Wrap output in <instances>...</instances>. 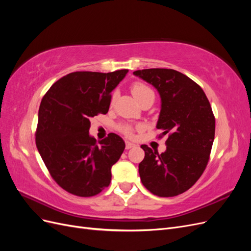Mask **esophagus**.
Wrapping results in <instances>:
<instances>
[{"label":"esophagus","instance_id":"esophagus-1","mask_svg":"<svg viewBox=\"0 0 251 251\" xmlns=\"http://www.w3.org/2000/svg\"><path fill=\"white\" fill-rule=\"evenodd\" d=\"M134 147H135L134 143H132V142H130V141H126V150H130V149H132V148H134Z\"/></svg>","mask_w":251,"mask_h":251}]
</instances>
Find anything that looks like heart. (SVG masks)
I'll return each instance as SVG.
<instances>
[{
  "label": "heart",
  "mask_w": 251,
  "mask_h": 251,
  "mask_svg": "<svg viewBox=\"0 0 251 251\" xmlns=\"http://www.w3.org/2000/svg\"><path fill=\"white\" fill-rule=\"evenodd\" d=\"M131 90H132V93H133L134 97L139 102L143 100L144 97L148 96L151 93H153V91H151L148 86L144 85V83H141V82H135L132 86ZM114 97H115V95L113 96V100H114ZM119 131L121 133H124L126 136H131L133 133V128L131 126L121 125V126H119Z\"/></svg>",
  "instance_id": "1"
}]
</instances>
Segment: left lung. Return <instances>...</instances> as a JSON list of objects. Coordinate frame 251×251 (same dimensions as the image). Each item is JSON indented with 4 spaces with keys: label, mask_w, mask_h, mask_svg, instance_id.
<instances>
[{
    "label": "left lung",
    "mask_w": 251,
    "mask_h": 251,
    "mask_svg": "<svg viewBox=\"0 0 251 251\" xmlns=\"http://www.w3.org/2000/svg\"><path fill=\"white\" fill-rule=\"evenodd\" d=\"M154 86L161 97L156 127L168 134L166 150L159 154L142 144L139 163L142 184L159 197L186 192L201 177L215 139L216 120L202 88L173 69H144L133 73Z\"/></svg>",
    "instance_id": "8db88e82"
}]
</instances>
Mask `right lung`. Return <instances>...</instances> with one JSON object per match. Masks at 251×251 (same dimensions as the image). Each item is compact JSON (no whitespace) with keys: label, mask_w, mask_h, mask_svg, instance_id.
Segmentation results:
<instances>
[{"label":"right lung","mask_w":251,"mask_h":251,"mask_svg":"<svg viewBox=\"0 0 251 251\" xmlns=\"http://www.w3.org/2000/svg\"><path fill=\"white\" fill-rule=\"evenodd\" d=\"M127 72H72L43 97L36 148L51 177L68 193L92 197L110 184L111 169L126 144L114 133L97 143L89 134L90 118L108 113L111 92Z\"/></svg>","instance_id":"obj_1"}]
</instances>
